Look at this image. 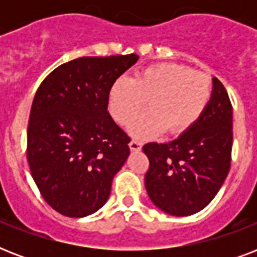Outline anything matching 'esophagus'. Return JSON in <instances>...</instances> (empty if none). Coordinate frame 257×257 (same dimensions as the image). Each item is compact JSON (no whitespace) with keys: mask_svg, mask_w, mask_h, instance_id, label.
Wrapping results in <instances>:
<instances>
[{"mask_svg":"<svg viewBox=\"0 0 257 257\" xmlns=\"http://www.w3.org/2000/svg\"><path fill=\"white\" fill-rule=\"evenodd\" d=\"M129 148H131V151H135V152L141 151V143H139L136 140H132L129 143Z\"/></svg>","mask_w":257,"mask_h":257,"instance_id":"1","label":"esophagus"}]
</instances>
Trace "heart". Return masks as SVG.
Returning <instances> with one entry per match:
<instances>
[{
    "mask_svg": "<svg viewBox=\"0 0 257 257\" xmlns=\"http://www.w3.org/2000/svg\"><path fill=\"white\" fill-rule=\"evenodd\" d=\"M212 96L211 81L177 64L145 68L133 80L118 78L108 94V108L121 125L132 124L148 100L149 109L135 122L137 137L156 136L163 131L177 136L191 129L205 112Z\"/></svg>",
    "mask_w": 257,
    "mask_h": 257,
    "instance_id": "1",
    "label": "heart"
}]
</instances>
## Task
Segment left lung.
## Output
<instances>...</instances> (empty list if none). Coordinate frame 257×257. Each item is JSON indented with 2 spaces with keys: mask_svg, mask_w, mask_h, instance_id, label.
Instances as JSON below:
<instances>
[{
  "mask_svg": "<svg viewBox=\"0 0 257 257\" xmlns=\"http://www.w3.org/2000/svg\"><path fill=\"white\" fill-rule=\"evenodd\" d=\"M232 105L224 85L213 77V90L205 112L176 140L148 143L145 188L161 211L189 216L211 203L231 167Z\"/></svg>",
  "mask_w": 257,
  "mask_h": 257,
  "instance_id": "obj_1",
  "label": "left lung"
}]
</instances>
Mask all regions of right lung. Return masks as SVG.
<instances>
[{
    "mask_svg": "<svg viewBox=\"0 0 257 257\" xmlns=\"http://www.w3.org/2000/svg\"><path fill=\"white\" fill-rule=\"evenodd\" d=\"M137 54L80 57L38 86L30 109L26 157L44 200L68 217L98 211L129 156V136L108 112V94Z\"/></svg>",
    "mask_w": 257,
    "mask_h": 257,
    "instance_id": "right-lung-1",
    "label": "right lung"
}]
</instances>
